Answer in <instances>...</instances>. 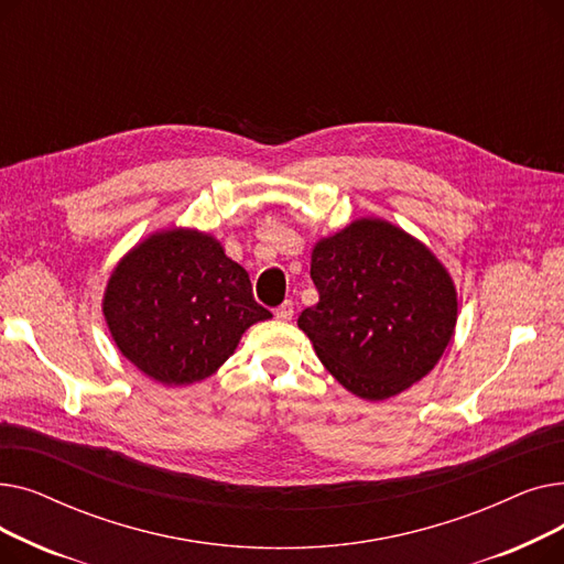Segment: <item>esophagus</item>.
Wrapping results in <instances>:
<instances>
[{
    "instance_id": "esophagus-1",
    "label": "esophagus",
    "mask_w": 564,
    "mask_h": 564,
    "mask_svg": "<svg viewBox=\"0 0 564 564\" xmlns=\"http://www.w3.org/2000/svg\"><path fill=\"white\" fill-rule=\"evenodd\" d=\"M292 315H294V304H292L290 300H285V302L276 308V317H279L281 322H288V319H292Z\"/></svg>"
}]
</instances>
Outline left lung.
Segmentation results:
<instances>
[{
    "label": "left lung",
    "mask_w": 564,
    "mask_h": 564,
    "mask_svg": "<svg viewBox=\"0 0 564 564\" xmlns=\"http://www.w3.org/2000/svg\"><path fill=\"white\" fill-rule=\"evenodd\" d=\"M319 302L297 324L317 359L357 398L379 402L421 381L457 324V290L416 237L379 219H354L311 253Z\"/></svg>",
    "instance_id": "obj_1"
}]
</instances>
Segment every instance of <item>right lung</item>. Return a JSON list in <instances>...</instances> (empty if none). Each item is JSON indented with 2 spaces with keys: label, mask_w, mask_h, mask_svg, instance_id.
Returning <instances> with one entry per match:
<instances>
[{
  "label": "right lung",
  "mask_w": 564,
  "mask_h": 564,
  "mask_svg": "<svg viewBox=\"0 0 564 564\" xmlns=\"http://www.w3.org/2000/svg\"><path fill=\"white\" fill-rule=\"evenodd\" d=\"M102 313L123 357L164 387L215 375L256 322L270 319L217 237L169 228L134 245L107 281Z\"/></svg>",
  "instance_id": "right-lung-1"
}]
</instances>
